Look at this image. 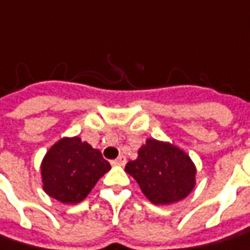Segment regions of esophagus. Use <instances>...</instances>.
Here are the masks:
<instances>
[{
  "label": "esophagus",
  "mask_w": 250,
  "mask_h": 250,
  "mask_svg": "<svg viewBox=\"0 0 250 250\" xmlns=\"http://www.w3.org/2000/svg\"><path fill=\"white\" fill-rule=\"evenodd\" d=\"M112 166H125V156H119L116 160H112Z\"/></svg>",
  "instance_id": "esophagus-1"
}]
</instances>
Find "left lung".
Masks as SVG:
<instances>
[{
	"label": "left lung",
	"instance_id": "obj_1",
	"mask_svg": "<svg viewBox=\"0 0 250 250\" xmlns=\"http://www.w3.org/2000/svg\"><path fill=\"white\" fill-rule=\"evenodd\" d=\"M125 171L156 205L178 203L196 186V164L183 149L167 141L147 138L138 149V157L128 161Z\"/></svg>",
	"mask_w": 250,
	"mask_h": 250
}]
</instances>
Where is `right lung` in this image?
<instances>
[{
    "label": "right lung",
    "mask_w": 250,
    "mask_h": 250,
    "mask_svg": "<svg viewBox=\"0 0 250 250\" xmlns=\"http://www.w3.org/2000/svg\"><path fill=\"white\" fill-rule=\"evenodd\" d=\"M111 169L98 149L81 137H62L53 144L41 163L42 189L59 203H82L98 179Z\"/></svg>",
    "instance_id": "right-lung-1"
}]
</instances>
